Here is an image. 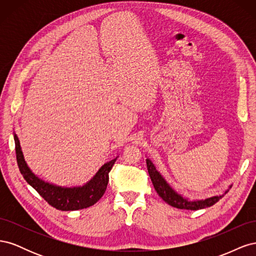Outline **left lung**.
I'll return each mask as SVG.
<instances>
[{
	"label": "left lung",
	"mask_w": 256,
	"mask_h": 256,
	"mask_svg": "<svg viewBox=\"0 0 256 256\" xmlns=\"http://www.w3.org/2000/svg\"><path fill=\"white\" fill-rule=\"evenodd\" d=\"M147 170H148V174L150 176L152 182L154 184V190L157 191L159 196L164 200L166 203L171 205L173 207L180 208V209H189V210H198V209H203L206 207H210L216 204L223 196L228 191L226 190L222 196H216L212 198H208L205 200H189L188 198H184L182 196L170 186L161 174L157 171L156 168L152 164V162L150 159H146Z\"/></svg>",
	"instance_id": "1"
}]
</instances>
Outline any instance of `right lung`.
<instances>
[{
    "label": "right lung",
    "instance_id": "1",
    "mask_svg": "<svg viewBox=\"0 0 256 256\" xmlns=\"http://www.w3.org/2000/svg\"><path fill=\"white\" fill-rule=\"evenodd\" d=\"M14 138L16 144L18 166L22 176L52 207L63 212L79 210L96 204L104 196L109 182V172L113 168L116 158L104 164L99 168L96 175L82 187H60L40 180L30 171L23 157L19 138L16 134H14Z\"/></svg>",
    "mask_w": 256,
    "mask_h": 256
}]
</instances>
